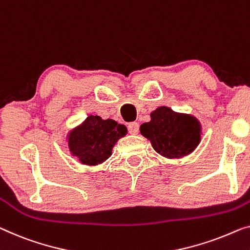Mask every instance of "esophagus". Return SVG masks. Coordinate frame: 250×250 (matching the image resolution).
Segmentation results:
<instances>
[{
  "label": "esophagus",
  "mask_w": 250,
  "mask_h": 250,
  "mask_svg": "<svg viewBox=\"0 0 250 250\" xmlns=\"http://www.w3.org/2000/svg\"><path fill=\"white\" fill-rule=\"evenodd\" d=\"M128 130L130 133H132V135H137V133L139 132V124H138V122H131V124H129L128 125Z\"/></svg>",
  "instance_id": "obj_1"
}]
</instances>
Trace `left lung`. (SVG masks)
Here are the masks:
<instances>
[{"instance_id": "obj_1", "label": "left lung", "mask_w": 250, "mask_h": 250, "mask_svg": "<svg viewBox=\"0 0 250 250\" xmlns=\"http://www.w3.org/2000/svg\"><path fill=\"white\" fill-rule=\"evenodd\" d=\"M150 121L140 125V132L152 148L166 158H182L191 154L201 141L200 121L191 114L174 112L159 106L150 113Z\"/></svg>"}]
</instances>
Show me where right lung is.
Segmentation results:
<instances>
[{
  "label": "right lung",
  "instance_id": "1",
  "mask_svg": "<svg viewBox=\"0 0 250 250\" xmlns=\"http://www.w3.org/2000/svg\"><path fill=\"white\" fill-rule=\"evenodd\" d=\"M126 131L125 125L112 119L88 115L67 136L69 151L83 165L96 166L112 155L113 146Z\"/></svg>",
  "mask_w": 250,
  "mask_h": 250
}]
</instances>
